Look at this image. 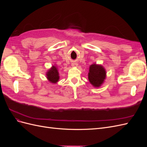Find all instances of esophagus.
Segmentation results:
<instances>
[{"mask_svg":"<svg viewBox=\"0 0 147 147\" xmlns=\"http://www.w3.org/2000/svg\"><path fill=\"white\" fill-rule=\"evenodd\" d=\"M77 65H78V64L76 63H73L72 64V66H73V67H77Z\"/></svg>","mask_w":147,"mask_h":147,"instance_id":"obj_1","label":"esophagus"}]
</instances>
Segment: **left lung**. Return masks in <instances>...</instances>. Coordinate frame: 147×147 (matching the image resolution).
I'll list each match as a JSON object with an SVG mask.
<instances>
[{
	"mask_svg": "<svg viewBox=\"0 0 147 147\" xmlns=\"http://www.w3.org/2000/svg\"><path fill=\"white\" fill-rule=\"evenodd\" d=\"M105 70L102 65L93 64L90 67L88 79L93 86L99 87L105 78Z\"/></svg>",
	"mask_w": 147,
	"mask_h": 147,
	"instance_id": "1",
	"label": "left lung"
}]
</instances>
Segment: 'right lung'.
<instances>
[{"mask_svg":"<svg viewBox=\"0 0 147 147\" xmlns=\"http://www.w3.org/2000/svg\"><path fill=\"white\" fill-rule=\"evenodd\" d=\"M47 78L49 81L52 83H56L57 82L59 78V73L57 69L56 66H52L51 69L48 70L47 73Z\"/></svg>","mask_w":147,"mask_h":147,"instance_id":"obj_1","label":"right lung"}]
</instances>
